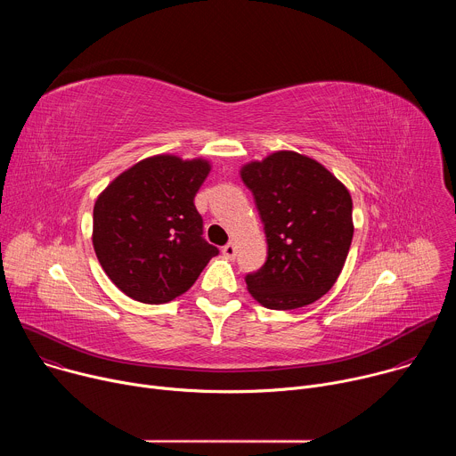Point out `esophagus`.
Instances as JSON below:
<instances>
[{"label":"esophagus","mask_w":456,"mask_h":456,"mask_svg":"<svg viewBox=\"0 0 456 456\" xmlns=\"http://www.w3.org/2000/svg\"><path fill=\"white\" fill-rule=\"evenodd\" d=\"M222 252H224L225 257H234V256H236V247H234V243H227V245L222 248Z\"/></svg>","instance_id":"34e87169"}]
</instances>
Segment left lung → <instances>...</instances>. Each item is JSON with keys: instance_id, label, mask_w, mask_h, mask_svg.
I'll return each mask as SVG.
<instances>
[{"instance_id": "obj_1", "label": "left lung", "mask_w": 456, "mask_h": 456, "mask_svg": "<svg viewBox=\"0 0 456 456\" xmlns=\"http://www.w3.org/2000/svg\"><path fill=\"white\" fill-rule=\"evenodd\" d=\"M267 236V262L245 276L252 297L271 310L317 301L339 278L354 236L352 197L327 169L294 151L241 167Z\"/></svg>"}]
</instances>
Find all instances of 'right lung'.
<instances>
[{
  "mask_svg": "<svg viewBox=\"0 0 456 456\" xmlns=\"http://www.w3.org/2000/svg\"><path fill=\"white\" fill-rule=\"evenodd\" d=\"M208 160L157 155L120 173L94 208V248L108 278L135 301L160 305L199 280L220 250L204 240L194 194Z\"/></svg>",
  "mask_w": 456,
  "mask_h": 456,
  "instance_id": "right-lung-1",
  "label": "right lung"
}]
</instances>
